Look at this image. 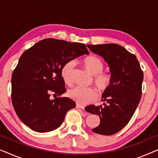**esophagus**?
Listing matches in <instances>:
<instances>
[{"label": "esophagus", "mask_w": 158, "mask_h": 158, "mask_svg": "<svg viewBox=\"0 0 158 158\" xmlns=\"http://www.w3.org/2000/svg\"><path fill=\"white\" fill-rule=\"evenodd\" d=\"M76 107L78 108V109H85V107H84V106L80 105V104H78V103H77V104H76Z\"/></svg>", "instance_id": "1"}]
</instances>
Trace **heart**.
Instances as JSON below:
<instances>
[{"label": "heart", "instance_id": "1", "mask_svg": "<svg viewBox=\"0 0 158 158\" xmlns=\"http://www.w3.org/2000/svg\"><path fill=\"white\" fill-rule=\"evenodd\" d=\"M85 68L94 75V83L101 93H104L111 87L113 77L111 73L103 71L105 64L100 58L96 56H89L83 60ZM76 62L74 60L67 61L61 68V76L63 81L69 86L73 85V76ZM68 96L73 100L81 105H86L95 101L97 98V91L93 87L77 86L69 90Z\"/></svg>", "mask_w": 158, "mask_h": 158}]
</instances>
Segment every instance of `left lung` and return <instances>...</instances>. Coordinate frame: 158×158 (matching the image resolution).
Here are the masks:
<instances>
[{
    "label": "left lung",
    "instance_id": "1",
    "mask_svg": "<svg viewBox=\"0 0 158 158\" xmlns=\"http://www.w3.org/2000/svg\"><path fill=\"white\" fill-rule=\"evenodd\" d=\"M109 64L113 81L103 93V106L89 105L86 111L100 117L99 126L92 131L103 135H114L128 124L142 96L143 71L136 56L116 44L87 45Z\"/></svg>",
    "mask_w": 158,
    "mask_h": 158
}]
</instances>
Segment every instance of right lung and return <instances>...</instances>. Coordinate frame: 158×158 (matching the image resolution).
<instances>
[{"label":"right lung","mask_w":158,"mask_h":158,"mask_svg":"<svg viewBox=\"0 0 158 158\" xmlns=\"http://www.w3.org/2000/svg\"><path fill=\"white\" fill-rule=\"evenodd\" d=\"M89 55L84 44L45 39L26 50L12 73L11 101L23 124L37 132L55 130L75 103L61 96L66 91L61 68L67 61Z\"/></svg>","instance_id":"1"}]
</instances>
